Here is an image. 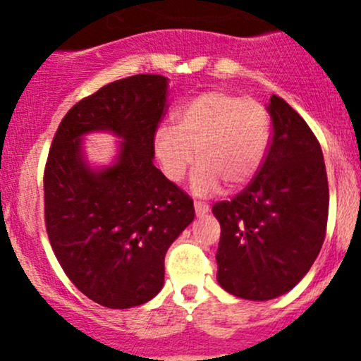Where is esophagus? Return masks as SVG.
I'll return each mask as SVG.
<instances>
[{"label":"esophagus","instance_id":"esophagus-1","mask_svg":"<svg viewBox=\"0 0 361 361\" xmlns=\"http://www.w3.org/2000/svg\"><path fill=\"white\" fill-rule=\"evenodd\" d=\"M194 209H196V214H197V216H204V214L209 212V206L206 204V202L194 201Z\"/></svg>","mask_w":361,"mask_h":361}]
</instances>
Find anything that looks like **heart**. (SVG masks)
Segmentation results:
<instances>
[{
	"label": "heart",
	"instance_id": "obj_1",
	"mask_svg": "<svg viewBox=\"0 0 361 361\" xmlns=\"http://www.w3.org/2000/svg\"><path fill=\"white\" fill-rule=\"evenodd\" d=\"M269 147L268 109L254 99L224 90L204 92L184 104L176 126L161 124L153 136V152L161 172L172 182L184 179L194 160V194L208 196L225 182L237 189L256 177Z\"/></svg>",
	"mask_w": 361,
	"mask_h": 361
}]
</instances>
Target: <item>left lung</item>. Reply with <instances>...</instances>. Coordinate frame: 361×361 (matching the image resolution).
<instances>
[{
  "label": "left lung",
  "mask_w": 361,
  "mask_h": 361,
  "mask_svg": "<svg viewBox=\"0 0 361 361\" xmlns=\"http://www.w3.org/2000/svg\"><path fill=\"white\" fill-rule=\"evenodd\" d=\"M273 137L252 182L213 206L220 221L218 285L245 300L285 295L309 273L326 237L329 188L317 137L295 109L271 95Z\"/></svg>",
  "instance_id": "1"
}]
</instances>
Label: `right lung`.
Returning <instances> with one entry per match:
<instances>
[{
  "label": "right lung",
  "instance_id": "obj_1",
  "mask_svg": "<svg viewBox=\"0 0 361 361\" xmlns=\"http://www.w3.org/2000/svg\"><path fill=\"white\" fill-rule=\"evenodd\" d=\"M169 78L117 80L70 109L44 172L49 242L83 295L107 309L143 305L164 288L169 247L194 220L192 200L153 165V136ZM111 132L120 143L109 166H92L82 140Z\"/></svg>",
  "mask_w": 361,
  "mask_h": 361
}]
</instances>
